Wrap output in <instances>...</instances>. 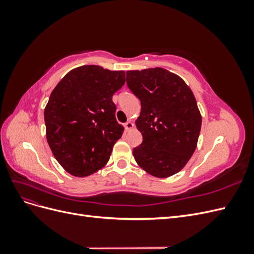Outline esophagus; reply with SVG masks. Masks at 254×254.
I'll list each match as a JSON object with an SVG mask.
<instances>
[{"label":"esophagus","mask_w":254,"mask_h":254,"mask_svg":"<svg viewBox=\"0 0 254 254\" xmlns=\"http://www.w3.org/2000/svg\"><path fill=\"white\" fill-rule=\"evenodd\" d=\"M124 127H125L126 130H130L131 128H133L132 122H131V121H127V122L125 123V124H124Z\"/></svg>","instance_id":"obj_1"}]
</instances>
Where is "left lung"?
<instances>
[{
	"instance_id": "8db88e82",
	"label": "left lung",
	"mask_w": 254,
	"mask_h": 254,
	"mask_svg": "<svg viewBox=\"0 0 254 254\" xmlns=\"http://www.w3.org/2000/svg\"><path fill=\"white\" fill-rule=\"evenodd\" d=\"M127 86L140 99L135 125L143 135L133 157L145 172L166 178L180 172L196 149L201 128L193 92L162 67L128 71Z\"/></svg>"
}]
</instances>
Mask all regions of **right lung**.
I'll use <instances>...</instances> for the list:
<instances>
[{
  "instance_id": "right-lung-1",
  "label": "right lung",
  "mask_w": 254,
  "mask_h": 254,
  "mask_svg": "<svg viewBox=\"0 0 254 254\" xmlns=\"http://www.w3.org/2000/svg\"><path fill=\"white\" fill-rule=\"evenodd\" d=\"M124 71L82 65L68 72L44 109L47 140L54 157L76 177L94 174L109 161L123 134L113 94L125 83Z\"/></svg>"
}]
</instances>
